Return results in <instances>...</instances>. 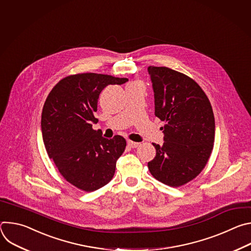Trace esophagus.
<instances>
[{"instance_id": "34e87169", "label": "esophagus", "mask_w": 251, "mask_h": 251, "mask_svg": "<svg viewBox=\"0 0 251 251\" xmlns=\"http://www.w3.org/2000/svg\"><path fill=\"white\" fill-rule=\"evenodd\" d=\"M127 144H128V146L129 147H131V148H137L139 145H140V143H137V142H133V141H128L127 142Z\"/></svg>"}]
</instances>
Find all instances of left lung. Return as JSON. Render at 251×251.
I'll return each instance as SVG.
<instances>
[{
	"label": "left lung",
	"mask_w": 251,
	"mask_h": 251,
	"mask_svg": "<svg viewBox=\"0 0 251 251\" xmlns=\"http://www.w3.org/2000/svg\"><path fill=\"white\" fill-rule=\"evenodd\" d=\"M155 98V115L162 127L164 143L148 163L152 176L170 187H180L195 178L205 167L214 142V116L201 86L184 74L149 66Z\"/></svg>",
	"instance_id": "8db88e82"
}]
</instances>
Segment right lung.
Returning a JSON list of instances; mask_svg holds the SVG:
<instances>
[{"mask_svg": "<svg viewBox=\"0 0 251 251\" xmlns=\"http://www.w3.org/2000/svg\"><path fill=\"white\" fill-rule=\"evenodd\" d=\"M127 78L107 75L78 74L61 79L50 92L42 113V133L49 157L65 180L84 192L108 184L126 140L116 135L108 140L92 129L97 119L100 92Z\"/></svg>", "mask_w": 251, "mask_h": 251, "instance_id": "obj_1", "label": "right lung"}]
</instances>
